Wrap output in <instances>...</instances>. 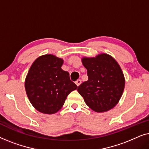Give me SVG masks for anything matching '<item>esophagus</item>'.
Returning a JSON list of instances; mask_svg holds the SVG:
<instances>
[{"label":"esophagus","instance_id":"34e87169","mask_svg":"<svg viewBox=\"0 0 149 149\" xmlns=\"http://www.w3.org/2000/svg\"><path fill=\"white\" fill-rule=\"evenodd\" d=\"M75 83H76V85L79 87V85L81 84V80H80V79H78V80H77L76 82H75Z\"/></svg>","mask_w":149,"mask_h":149}]
</instances>
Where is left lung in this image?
Masks as SVG:
<instances>
[{
	"label": "left lung",
	"instance_id": "8db88e82",
	"mask_svg": "<svg viewBox=\"0 0 149 149\" xmlns=\"http://www.w3.org/2000/svg\"><path fill=\"white\" fill-rule=\"evenodd\" d=\"M87 70L88 80L79 85L78 92L88 107L97 113L109 111L119 102L125 87V78L121 67L107 54L95 58H82Z\"/></svg>",
	"mask_w": 149,
	"mask_h": 149
}]
</instances>
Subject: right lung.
Instances as JSON below:
<instances>
[{
	"instance_id": "obj_1",
	"label": "right lung",
	"mask_w": 149,
	"mask_h": 149,
	"mask_svg": "<svg viewBox=\"0 0 149 149\" xmlns=\"http://www.w3.org/2000/svg\"><path fill=\"white\" fill-rule=\"evenodd\" d=\"M62 59L52 54L33 62L25 80L26 94L32 105L42 113L52 115L63 107L68 95L77 89L69 73L63 70Z\"/></svg>"
}]
</instances>
